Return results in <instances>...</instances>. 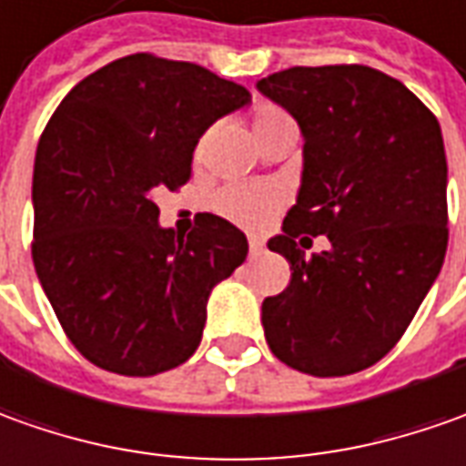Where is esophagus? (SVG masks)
Segmentation results:
<instances>
[{"instance_id":"esophagus-1","label":"esophagus","mask_w":466,"mask_h":466,"mask_svg":"<svg viewBox=\"0 0 466 466\" xmlns=\"http://www.w3.org/2000/svg\"><path fill=\"white\" fill-rule=\"evenodd\" d=\"M259 252H262V239L249 237V255H259Z\"/></svg>"}]
</instances>
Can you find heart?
I'll use <instances>...</instances> for the list:
<instances>
[{
  "label": "heart",
  "mask_w": 466,
  "mask_h": 466,
  "mask_svg": "<svg viewBox=\"0 0 466 466\" xmlns=\"http://www.w3.org/2000/svg\"><path fill=\"white\" fill-rule=\"evenodd\" d=\"M280 127H293V119L288 116L280 106L273 104H259L252 114V135L259 140L262 135L280 129ZM280 204L278 193L262 186H227L214 196V208L221 217H227L239 227L255 229L270 219L275 208Z\"/></svg>",
  "instance_id": "b5f03b06"
}]
</instances>
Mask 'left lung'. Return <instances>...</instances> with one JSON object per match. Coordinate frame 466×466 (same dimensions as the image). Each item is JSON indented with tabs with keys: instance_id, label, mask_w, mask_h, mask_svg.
<instances>
[{
	"instance_id": "left-lung-1",
	"label": "left lung",
	"mask_w": 466,
	"mask_h": 466,
	"mask_svg": "<svg viewBox=\"0 0 466 466\" xmlns=\"http://www.w3.org/2000/svg\"><path fill=\"white\" fill-rule=\"evenodd\" d=\"M303 135V173L283 234L290 265L262 300L265 339L288 367L341 378L380 362L441 273L446 155L441 127L398 78L370 66H296L259 78ZM324 233L306 258L299 245Z\"/></svg>"
}]
</instances>
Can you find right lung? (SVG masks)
Wrapping results in <instances>:
<instances>
[{
  "instance_id": "add662e5",
  "label": "right lung",
  "mask_w": 466,
  "mask_h": 466,
  "mask_svg": "<svg viewBox=\"0 0 466 466\" xmlns=\"http://www.w3.org/2000/svg\"><path fill=\"white\" fill-rule=\"evenodd\" d=\"M249 91L204 66L135 53L78 81L37 142L33 262L66 337L101 370L150 378L198 347L211 288L245 262L217 214L176 234L155 196L191 178L193 150Z\"/></svg>"
}]
</instances>
